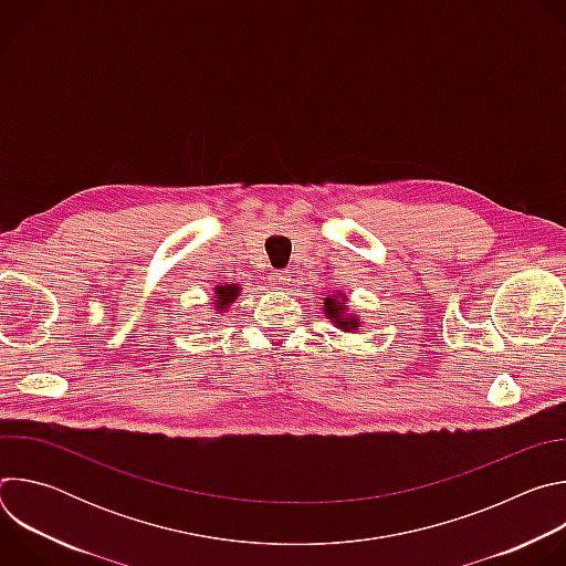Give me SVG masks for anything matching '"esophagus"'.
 <instances>
[{
    "mask_svg": "<svg viewBox=\"0 0 566 566\" xmlns=\"http://www.w3.org/2000/svg\"><path fill=\"white\" fill-rule=\"evenodd\" d=\"M269 282H271L273 289H284L291 282V273L289 271H273L269 275Z\"/></svg>",
    "mask_w": 566,
    "mask_h": 566,
    "instance_id": "1",
    "label": "esophagus"
}]
</instances>
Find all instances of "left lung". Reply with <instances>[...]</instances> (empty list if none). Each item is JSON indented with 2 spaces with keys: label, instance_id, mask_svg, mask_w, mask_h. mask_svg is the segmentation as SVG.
<instances>
[{
  "label": "left lung",
  "instance_id": "8db88e82",
  "mask_svg": "<svg viewBox=\"0 0 566 566\" xmlns=\"http://www.w3.org/2000/svg\"><path fill=\"white\" fill-rule=\"evenodd\" d=\"M325 311H327V315L336 322L338 327H343V329H354V327H358V319L356 317H352V315H345L343 311H345V300H336V295L334 297H325Z\"/></svg>",
  "mask_w": 566,
  "mask_h": 566
}]
</instances>
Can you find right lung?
I'll use <instances>...</instances> for the list:
<instances>
[{
  "mask_svg": "<svg viewBox=\"0 0 566 566\" xmlns=\"http://www.w3.org/2000/svg\"><path fill=\"white\" fill-rule=\"evenodd\" d=\"M237 293H239V286H234V284H228V286H217V308L219 311H226L228 308V304L237 297Z\"/></svg>",
  "mask_w": 566,
  "mask_h": 566,
  "instance_id": "1",
  "label": "right lung"
}]
</instances>
